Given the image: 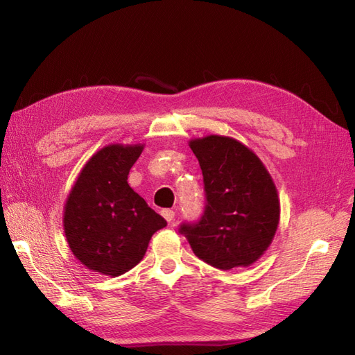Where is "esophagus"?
Returning <instances> with one entry per match:
<instances>
[{"instance_id":"34e87169","label":"esophagus","mask_w":355,"mask_h":355,"mask_svg":"<svg viewBox=\"0 0 355 355\" xmlns=\"http://www.w3.org/2000/svg\"><path fill=\"white\" fill-rule=\"evenodd\" d=\"M162 215H163V218L166 221H169V223H172L173 221V218H175V212H173V210H171V209H164V210H162Z\"/></svg>"}]
</instances>
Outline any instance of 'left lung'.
<instances>
[{
  "label": "left lung",
  "instance_id": "8db88e82",
  "mask_svg": "<svg viewBox=\"0 0 355 355\" xmlns=\"http://www.w3.org/2000/svg\"><path fill=\"white\" fill-rule=\"evenodd\" d=\"M189 146L202 172L206 206L200 221L183 223L180 233L209 266H252L277 230L281 205L273 180L258 155L232 137L207 135Z\"/></svg>",
  "mask_w": 355,
  "mask_h": 355
}]
</instances>
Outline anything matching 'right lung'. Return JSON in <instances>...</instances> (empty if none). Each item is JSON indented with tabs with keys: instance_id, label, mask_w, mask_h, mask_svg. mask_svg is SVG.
I'll list each match as a JSON object with an SVG mask.
<instances>
[{
	"instance_id": "1",
	"label": "right lung",
	"mask_w": 355,
	"mask_h": 355,
	"mask_svg": "<svg viewBox=\"0 0 355 355\" xmlns=\"http://www.w3.org/2000/svg\"><path fill=\"white\" fill-rule=\"evenodd\" d=\"M143 145H108L82 168L64 210L73 254L89 270L120 276L137 266L164 218L128 184Z\"/></svg>"
}]
</instances>
